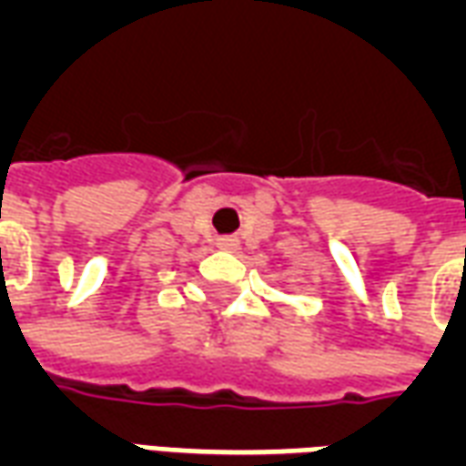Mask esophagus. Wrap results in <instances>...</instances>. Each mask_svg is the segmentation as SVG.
I'll return each mask as SVG.
<instances>
[{
  "label": "esophagus",
  "instance_id": "34e87169",
  "mask_svg": "<svg viewBox=\"0 0 466 466\" xmlns=\"http://www.w3.org/2000/svg\"><path fill=\"white\" fill-rule=\"evenodd\" d=\"M236 246H238L236 238H218V248H223V250H233Z\"/></svg>",
  "mask_w": 466,
  "mask_h": 466
}]
</instances>
